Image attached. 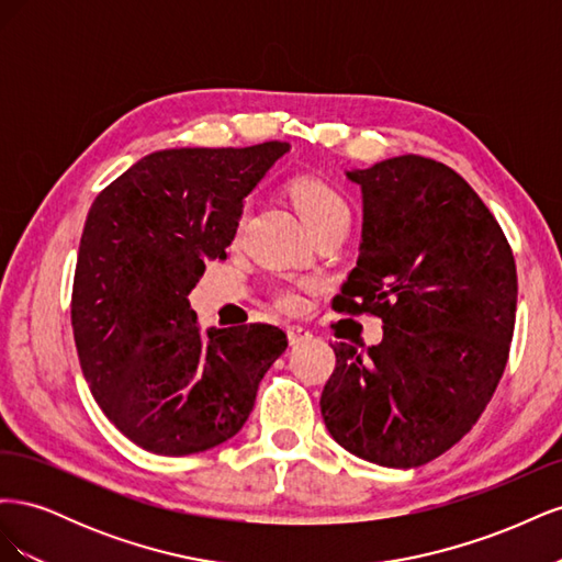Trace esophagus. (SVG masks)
<instances>
[{
    "mask_svg": "<svg viewBox=\"0 0 562 562\" xmlns=\"http://www.w3.org/2000/svg\"><path fill=\"white\" fill-rule=\"evenodd\" d=\"M285 330H288V342L291 345H302L307 342V339H312V333L302 326H288Z\"/></svg>",
    "mask_w": 562,
    "mask_h": 562,
    "instance_id": "esophagus-1",
    "label": "esophagus"
}]
</instances>
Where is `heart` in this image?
Listing matches in <instances>:
<instances>
[{"label": "heart", "instance_id": "heart-1", "mask_svg": "<svg viewBox=\"0 0 562 562\" xmlns=\"http://www.w3.org/2000/svg\"><path fill=\"white\" fill-rule=\"evenodd\" d=\"M295 209L300 211L304 225L312 234L326 229L330 225L349 223V206L345 196L335 187L321 178L300 176L288 182ZM274 302L285 312L304 310V285H283L274 293Z\"/></svg>", "mask_w": 562, "mask_h": 562}]
</instances>
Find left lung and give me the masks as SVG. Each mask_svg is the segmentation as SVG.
<instances>
[{
	"instance_id": "8db88e82",
	"label": "left lung",
	"mask_w": 562,
	"mask_h": 562,
	"mask_svg": "<svg viewBox=\"0 0 562 562\" xmlns=\"http://www.w3.org/2000/svg\"><path fill=\"white\" fill-rule=\"evenodd\" d=\"M347 176L363 190V244L333 307L382 318L384 337L366 351L333 345L321 415L351 454L413 469L471 431L504 375L514 250L446 164L405 155Z\"/></svg>"
}]
</instances>
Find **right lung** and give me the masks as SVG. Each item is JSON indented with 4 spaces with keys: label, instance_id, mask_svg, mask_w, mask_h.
<instances>
[{
    "label": "right lung",
    "instance_id": "add662e5",
    "mask_svg": "<svg viewBox=\"0 0 562 562\" xmlns=\"http://www.w3.org/2000/svg\"><path fill=\"white\" fill-rule=\"evenodd\" d=\"M288 149H161L93 201L72 285L75 345L100 411L143 450L182 457L239 434L288 347L269 323L201 337L187 300L206 260L227 258L244 199Z\"/></svg>",
    "mask_w": 562,
    "mask_h": 562
}]
</instances>
